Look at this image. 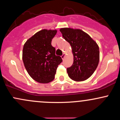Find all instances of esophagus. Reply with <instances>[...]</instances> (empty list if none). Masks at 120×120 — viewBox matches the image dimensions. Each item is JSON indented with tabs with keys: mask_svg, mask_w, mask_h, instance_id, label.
<instances>
[{
	"mask_svg": "<svg viewBox=\"0 0 120 120\" xmlns=\"http://www.w3.org/2000/svg\"><path fill=\"white\" fill-rule=\"evenodd\" d=\"M65 55H66V54H65V53H63V55H62V56H61V58H62L63 60H64V58H65Z\"/></svg>",
	"mask_w": 120,
	"mask_h": 120,
	"instance_id": "obj_1",
	"label": "esophagus"
}]
</instances>
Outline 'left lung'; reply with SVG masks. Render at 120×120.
I'll list each match as a JSON object with an SVG mask.
<instances>
[{"label": "left lung", "instance_id": "left-lung-1", "mask_svg": "<svg viewBox=\"0 0 120 120\" xmlns=\"http://www.w3.org/2000/svg\"><path fill=\"white\" fill-rule=\"evenodd\" d=\"M60 31L70 44L73 55V64L67 69L68 76L76 81L86 80L98 66V45L88 34L80 29L62 28Z\"/></svg>", "mask_w": 120, "mask_h": 120}]
</instances>
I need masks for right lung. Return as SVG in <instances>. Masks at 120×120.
I'll list each match as a JSON object with an SVG mask.
<instances>
[{"label":"right lung","mask_w":120,"mask_h":120,"mask_svg":"<svg viewBox=\"0 0 120 120\" xmlns=\"http://www.w3.org/2000/svg\"><path fill=\"white\" fill-rule=\"evenodd\" d=\"M56 30L44 29L27 40L23 46L22 59L27 72L39 83H48L55 79L58 65L62 62L60 56L55 55L51 45Z\"/></svg>","instance_id":"1"}]
</instances>
